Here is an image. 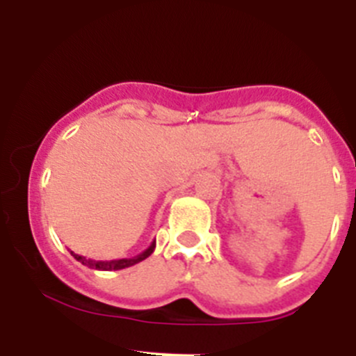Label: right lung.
Wrapping results in <instances>:
<instances>
[{"label":"right lung","mask_w":356,"mask_h":356,"mask_svg":"<svg viewBox=\"0 0 356 356\" xmlns=\"http://www.w3.org/2000/svg\"><path fill=\"white\" fill-rule=\"evenodd\" d=\"M156 248V241L151 242V245H149L145 251H142L140 254H137V257H131V258H121V260H91V258H86V257H81V254H75L73 251H70L72 253V257L75 258L77 261H81L82 265H86V267L89 268H96V270H121V268H128L131 267V265L135 264H140L142 260H145V258H149L152 254V251H154Z\"/></svg>","instance_id":"right-lung-1"}]
</instances>
